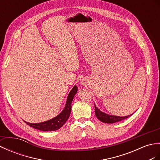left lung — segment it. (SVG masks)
<instances>
[{"mask_svg": "<svg viewBox=\"0 0 160 160\" xmlns=\"http://www.w3.org/2000/svg\"><path fill=\"white\" fill-rule=\"evenodd\" d=\"M95 108V115L97 117V118L100 120V121L102 122H105V123H114L116 122H119L121 121V120L126 119L127 118H129V116H131L132 114L127 116H112V115H109L107 114V113H105L103 112H101L96 106L94 105Z\"/></svg>", "mask_w": 160, "mask_h": 160, "instance_id": "left-lung-1", "label": "left lung"}]
</instances>
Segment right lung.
Here are the masks:
<instances>
[{"label": "right lung", "mask_w": 160, "mask_h": 160, "mask_svg": "<svg viewBox=\"0 0 160 160\" xmlns=\"http://www.w3.org/2000/svg\"><path fill=\"white\" fill-rule=\"evenodd\" d=\"M77 87L74 86L68 96V98H67L66 104L64 109L55 118L49 120L48 121L40 123H29L25 122L27 125H29L34 129L44 131H51L60 129L64 125L65 122L67 121V120L69 118L71 112V108H72V107H71V103H72V99L74 95L77 93Z\"/></svg>", "instance_id": "obj_1"}]
</instances>
